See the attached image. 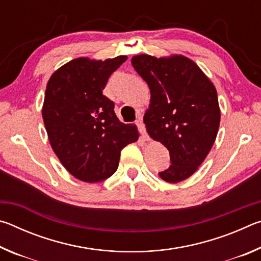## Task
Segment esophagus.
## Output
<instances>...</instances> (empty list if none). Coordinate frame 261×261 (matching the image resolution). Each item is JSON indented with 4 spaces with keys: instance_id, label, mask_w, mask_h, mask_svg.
<instances>
[{
    "instance_id": "34e87169",
    "label": "esophagus",
    "mask_w": 261,
    "mask_h": 261,
    "mask_svg": "<svg viewBox=\"0 0 261 261\" xmlns=\"http://www.w3.org/2000/svg\"><path fill=\"white\" fill-rule=\"evenodd\" d=\"M136 124L138 125V129H139V131H140V134H141V136H143V138H144V140H146V141H148L149 140V137H148V135H147V132H146V127H145V124L143 123V118L141 117H139L138 120H137V122H136Z\"/></svg>"
}]
</instances>
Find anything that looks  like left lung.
I'll return each instance as SVG.
<instances>
[{"instance_id": "left-lung-1", "label": "left lung", "mask_w": 261, "mask_h": 261, "mask_svg": "<svg viewBox=\"0 0 261 261\" xmlns=\"http://www.w3.org/2000/svg\"><path fill=\"white\" fill-rule=\"evenodd\" d=\"M131 63L151 91L144 115L147 134L169 151L171 165L159 175L168 183L182 182L196 173L216 139L221 118L216 88L183 55L140 54Z\"/></svg>"}]
</instances>
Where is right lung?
<instances>
[{"label": "right lung", "instance_id": "obj_1", "mask_svg": "<svg viewBox=\"0 0 261 261\" xmlns=\"http://www.w3.org/2000/svg\"><path fill=\"white\" fill-rule=\"evenodd\" d=\"M126 59L78 57L47 83L42 118L50 146L65 169L83 182L109 178L122 149L139 138L137 126L118 120L114 102L102 94L110 74Z\"/></svg>", "mask_w": 261, "mask_h": 261}]
</instances>
